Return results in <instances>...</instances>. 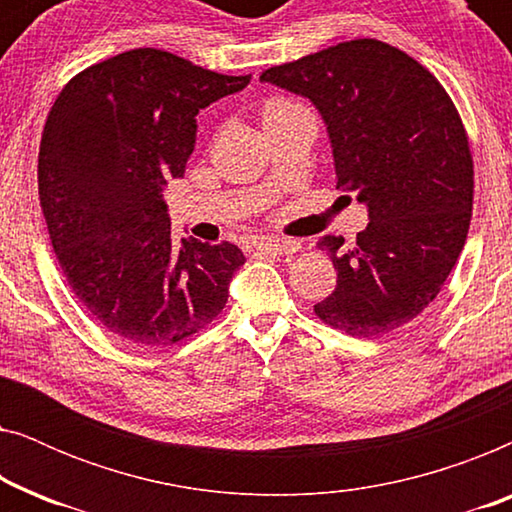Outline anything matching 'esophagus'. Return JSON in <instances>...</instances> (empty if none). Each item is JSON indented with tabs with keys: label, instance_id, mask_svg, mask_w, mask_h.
<instances>
[{
	"label": "esophagus",
	"instance_id": "34e87169",
	"mask_svg": "<svg viewBox=\"0 0 512 512\" xmlns=\"http://www.w3.org/2000/svg\"><path fill=\"white\" fill-rule=\"evenodd\" d=\"M251 251H265V254H272V256H289V254H296L300 249V242L296 240H258V242H251L249 244Z\"/></svg>",
	"mask_w": 512,
	"mask_h": 512
}]
</instances>
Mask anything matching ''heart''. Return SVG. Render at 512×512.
Wrapping results in <instances>:
<instances>
[{
  "label": "heart",
  "mask_w": 512,
  "mask_h": 512,
  "mask_svg": "<svg viewBox=\"0 0 512 512\" xmlns=\"http://www.w3.org/2000/svg\"><path fill=\"white\" fill-rule=\"evenodd\" d=\"M289 104H293V102H289V100H270V102L263 107V116H265V114H272V111H279V109L289 107Z\"/></svg>",
  "instance_id": "obj_1"
}]
</instances>
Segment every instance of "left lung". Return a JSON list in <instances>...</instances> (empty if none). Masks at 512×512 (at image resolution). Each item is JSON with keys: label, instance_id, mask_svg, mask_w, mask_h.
Instances as JSON below:
<instances>
[{"label": "left lung", "instance_id": "8db88e82", "mask_svg": "<svg viewBox=\"0 0 512 512\" xmlns=\"http://www.w3.org/2000/svg\"><path fill=\"white\" fill-rule=\"evenodd\" d=\"M261 81L317 107L338 188L356 191L368 209L354 247L335 235L319 242L338 284L314 314L354 338L405 326L443 289L471 223L473 158L450 95L429 69L377 39L270 67Z\"/></svg>", "mask_w": 512, "mask_h": 512}]
</instances>
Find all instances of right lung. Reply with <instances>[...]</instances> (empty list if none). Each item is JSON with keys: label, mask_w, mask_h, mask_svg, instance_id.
Here are the masks:
<instances>
[{"label": "right lung", "mask_w": 512, "mask_h": 512, "mask_svg": "<svg viewBox=\"0 0 512 512\" xmlns=\"http://www.w3.org/2000/svg\"><path fill=\"white\" fill-rule=\"evenodd\" d=\"M249 81L135 48L83 69L51 107L39 146L48 235L74 296L118 338L174 345L226 307L247 258L230 242H174L163 191L184 177L200 109Z\"/></svg>", "instance_id": "obj_1"}]
</instances>
